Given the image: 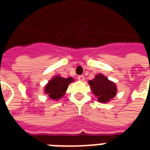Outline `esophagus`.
<instances>
[{
    "label": "esophagus",
    "mask_w": 150,
    "mask_h": 150,
    "mask_svg": "<svg viewBox=\"0 0 150 150\" xmlns=\"http://www.w3.org/2000/svg\"><path fill=\"white\" fill-rule=\"evenodd\" d=\"M78 79L80 82L84 81V77H83V75H79V76H78Z\"/></svg>",
    "instance_id": "34e87169"
}]
</instances>
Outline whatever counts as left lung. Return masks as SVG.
Instances as JSON below:
<instances>
[{"instance_id": "1", "label": "left lung", "mask_w": 150, "mask_h": 150, "mask_svg": "<svg viewBox=\"0 0 150 150\" xmlns=\"http://www.w3.org/2000/svg\"><path fill=\"white\" fill-rule=\"evenodd\" d=\"M92 93L97 97L100 103H108L116 96L117 88L115 83L109 80L102 74H98L88 81Z\"/></svg>"}]
</instances>
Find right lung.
I'll list each match as a JSON object with an SVG mask.
<instances>
[{
	"label": "right lung",
	"instance_id": "right-lung-1",
	"mask_svg": "<svg viewBox=\"0 0 150 150\" xmlns=\"http://www.w3.org/2000/svg\"><path fill=\"white\" fill-rule=\"evenodd\" d=\"M72 77L63 78L60 75H54L44 88V92L53 100H59L65 95L69 84L74 82Z\"/></svg>",
	"mask_w": 150,
	"mask_h": 150
}]
</instances>
